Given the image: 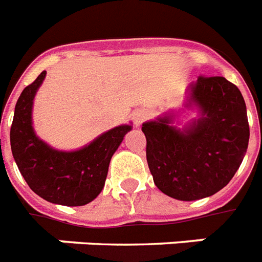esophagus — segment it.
Here are the masks:
<instances>
[{
  "mask_svg": "<svg viewBox=\"0 0 262 262\" xmlns=\"http://www.w3.org/2000/svg\"><path fill=\"white\" fill-rule=\"evenodd\" d=\"M148 118V112L146 110H138V111L134 112L133 119H134V123H135V126H139L142 123Z\"/></svg>",
  "mask_w": 262,
  "mask_h": 262,
  "instance_id": "1",
  "label": "esophagus"
}]
</instances>
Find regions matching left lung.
<instances>
[{"label": "left lung", "mask_w": 262, "mask_h": 262, "mask_svg": "<svg viewBox=\"0 0 262 262\" xmlns=\"http://www.w3.org/2000/svg\"><path fill=\"white\" fill-rule=\"evenodd\" d=\"M190 100L201 118L185 129L171 116L144 123L146 157L154 183L179 201H195L224 189L248 150L249 123L243 95L222 76H200Z\"/></svg>", "instance_id": "8db88e82"}]
</instances>
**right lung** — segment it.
<instances>
[{
  "instance_id": "add662e5",
  "label": "right lung",
  "mask_w": 262,
  "mask_h": 262,
  "mask_svg": "<svg viewBox=\"0 0 262 262\" xmlns=\"http://www.w3.org/2000/svg\"><path fill=\"white\" fill-rule=\"evenodd\" d=\"M45 71L19 95L10 127L12 154L19 172L34 193L52 204L83 206L104 187L108 166L131 126L104 133L81 150L56 151L34 135L32 128L33 97Z\"/></svg>"
}]
</instances>
